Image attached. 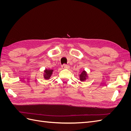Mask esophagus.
<instances>
[{
    "instance_id": "1",
    "label": "esophagus",
    "mask_w": 131,
    "mask_h": 131,
    "mask_svg": "<svg viewBox=\"0 0 131 131\" xmlns=\"http://www.w3.org/2000/svg\"><path fill=\"white\" fill-rule=\"evenodd\" d=\"M62 68L63 69H68L69 68V65H67V64H64L62 65Z\"/></svg>"
}]
</instances>
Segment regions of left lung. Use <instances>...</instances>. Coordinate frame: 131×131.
I'll list each match as a JSON object with an SVG mask.
<instances>
[{
  "label": "left lung",
  "instance_id": "obj_1",
  "mask_svg": "<svg viewBox=\"0 0 131 131\" xmlns=\"http://www.w3.org/2000/svg\"><path fill=\"white\" fill-rule=\"evenodd\" d=\"M88 74H87V73L85 72V70L82 71V73L80 75V80L81 81H85L87 78H88Z\"/></svg>",
  "mask_w": 131,
  "mask_h": 131
}]
</instances>
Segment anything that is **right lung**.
Returning a JSON list of instances; mask_svg holds the SVG:
<instances>
[{
  "instance_id": "right-lung-1",
  "label": "right lung",
  "mask_w": 131,
  "mask_h": 131,
  "mask_svg": "<svg viewBox=\"0 0 131 131\" xmlns=\"http://www.w3.org/2000/svg\"><path fill=\"white\" fill-rule=\"evenodd\" d=\"M45 74H44V78L45 79H49L50 77L51 76V75L52 74V72H53V70H47L46 69L45 71Z\"/></svg>"
}]
</instances>
